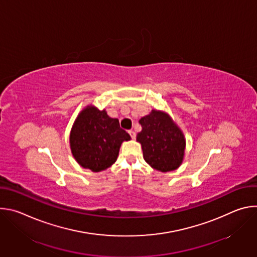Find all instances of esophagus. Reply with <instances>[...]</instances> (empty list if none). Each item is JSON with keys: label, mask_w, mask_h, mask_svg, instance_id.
Listing matches in <instances>:
<instances>
[{"label": "esophagus", "mask_w": 257, "mask_h": 257, "mask_svg": "<svg viewBox=\"0 0 257 257\" xmlns=\"http://www.w3.org/2000/svg\"><path fill=\"white\" fill-rule=\"evenodd\" d=\"M128 133L130 134V136H131V138H132V139H135V137H136V133H135L133 130H129V131H128Z\"/></svg>", "instance_id": "34e87169"}]
</instances>
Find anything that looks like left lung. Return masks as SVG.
Masks as SVG:
<instances>
[{
    "label": "left lung",
    "instance_id": "left-lung-1",
    "mask_svg": "<svg viewBox=\"0 0 257 257\" xmlns=\"http://www.w3.org/2000/svg\"><path fill=\"white\" fill-rule=\"evenodd\" d=\"M142 127L136 136L141 143L143 158L152 168L170 172L179 168L184 157V135L172 119L163 112L153 109L139 120Z\"/></svg>",
    "mask_w": 257,
    "mask_h": 257
}]
</instances>
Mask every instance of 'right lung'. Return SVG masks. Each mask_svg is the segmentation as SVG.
Listing matches in <instances>:
<instances>
[{
	"label": "right lung",
	"mask_w": 257,
	"mask_h": 257,
	"mask_svg": "<svg viewBox=\"0 0 257 257\" xmlns=\"http://www.w3.org/2000/svg\"><path fill=\"white\" fill-rule=\"evenodd\" d=\"M130 135L120 127L119 120L109 118L104 109L88 105L79 114L70 134L73 157L92 172L111 167L118 158L123 141Z\"/></svg>",
	"instance_id": "right-lung-1"
}]
</instances>
